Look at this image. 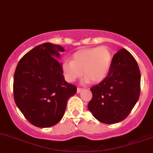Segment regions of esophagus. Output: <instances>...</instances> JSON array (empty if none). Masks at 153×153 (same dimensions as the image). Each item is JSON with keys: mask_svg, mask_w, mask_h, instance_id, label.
I'll return each instance as SVG.
<instances>
[{"mask_svg": "<svg viewBox=\"0 0 153 153\" xmlns=\"http://www.w3.org/2000/svg\"><path fill=\"white\" fill-rule=\"evenodd\" d=\"M82 91V88H77V90H76V93L77 94H79L81 91Z\"/></svg>", "mask_w": 153, "mask_h": 153, "instance_id": "34e87169", "label": "esophagus"}]
</instances>
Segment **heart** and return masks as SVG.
Returning <instances> with one entry per match:
<instances>
[{
    "label": "heart",
    "mask_w": 153,
    "mask_h": 153,
    "mask_svg": "<svg viewBox=\"0 0 153 153\" xmlns=\"http://www.w3.org/2000/svg\"><path fill=\"white\" fill-rule=\"evenodd\" d=\"M112 59L111 50L106 46L80 51L73 55L72 60L66 59L62 62V73L69 82H74L80 78L82 72L84 82H99L109 73Z\"/></svg>",
    "instance_id": "heart-1"
}]
</instances>
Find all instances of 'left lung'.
<instances>
[{
	"instance_id": "1",
	"label": "left lung",
	"mask_w": 153,
	"mask_h": 153,
	"mask_svg": "<svg viewBox=\"0 0 153 153\" xmlns=\"http://www.w3.org/2000/svg\"><path fill=\"white\" fill-rule=\"evenodd\" d=\"M141 74L133 55L125 48L113 56L108 76L91 88L88 110L100 122L114 124L129 115L140 95Z\"/></svg>"
}]
</instances>
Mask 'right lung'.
<instances>
[{"instance_id": "add662e5", "label": "right lung", "mask_w": 153, "mask_h": 153, "mask_svg": "<svg viewBox=\"0 0 153 153\" xmlns=\"http://www.w3.org/2000/svg\"><path fill=\"white\" fill-rule=\"evenodd\" d=\"M62 46L45 42L34 47L19 61L14 75V99L26 119L38 127H49L63 117L67 102L76 87L65 80L56 59Z\"/></svg>"}]
</instances>
